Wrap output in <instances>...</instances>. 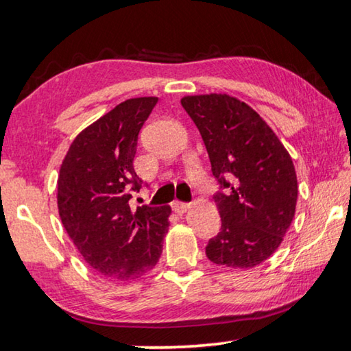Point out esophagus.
<instances>
[{"label": "esophagus", "instance_id": "obj_1", "mask_svg": "<svg viewBox=\"0 0 351 351\" xmlns=\"http://www.w3.org/2000/svg\"><path fill=\"white\" fill-rule=\"evenodd\" d=\"M171 209H173L176 213H180V215H182V213H186L190 209V204L181 203V201H173V203H171Z\"/></svg>", "mask_w": 351, "mask_h": 351}]
</instances>
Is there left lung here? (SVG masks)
<instances>
[{"mask_svg": "<svg viewBox=\"0 0 351 351\" xmlns=\"http://www.w3.org/2000/svg\"><path fill=\"white\" fill-rule=\"evenodd\" d=\"M181 105L199 130L221 192L213 199L221 230L209 240L212 263L249 269L282 245L297 204L295 169L272 128L228 94L186 96Z\"/></svg>", "mask_w": 351, "mask_h": 351, "instance_id": "8db88e82", "label": "left lung"}]
</instances>
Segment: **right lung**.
Listing matches in <instances>:
<instances>
[{
  "label": "right lung",
  "instance_id": "1",
  "mask_svg": "<svg viewBox=\"0 0 351 351\" xmlns=\"http://www.w3.org/2000/svg\"><path fill=\"white\" fill-rule=\"evenodd\" d=\"M158 97L119 104L77 134L57 180L58 215L88 266L111 280H132L156 266L170 206L130 207L141 180L138 134Z\"/></svg>",
  "mask_w": 351,
  "mask_h": 351
}]
</instances>
